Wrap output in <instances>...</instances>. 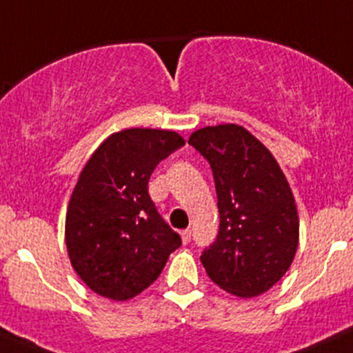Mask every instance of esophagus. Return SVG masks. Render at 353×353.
Returning a JSON list of instances; mask_svg holds the SVG:
<instances>
[{
	"label": "esophagus",
	"mask_w": 353,
	"mask_h": 353,
	"mask_svg": "<svg viewBox=\"0 0 353 353\" xmlns=\"http://www.w3.org/2000/svg\"><path fill=\"white\" fill-rule=\"evenodd\" d=\"M181 239H183V243H190V239H191L190 229H183V231H181Z\"/></svg>",
	"instance_id": "1"
}]
</instances>
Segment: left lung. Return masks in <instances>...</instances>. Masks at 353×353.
Here are the masks:
<instances>
[{"label": "left lung", "mask_w": 353, "mask_h": 353, "mask_svg": "<svg viewBox=\"0 0 353 353\" xmlns=\"http://www.w3.org/2000/svg\"><path fill=\"white\" fill-rule=\"evenodd\" d=\"M188 143L208 160L217 191L221 224L200 256L205 271L231 295H262L286 274L299 246V210L288 179L241 125H208Z\"/></svg>", "instance_id": "1"}]
</instances>
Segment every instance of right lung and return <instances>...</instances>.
Wrapping results in <instances>:
<instances>
[{"mask_svg":"<svg viewBox=\"0 0 353 353\" xmlns=\"http://www.w3.org/2000/svg\"><path fill=\"white\" fill-rule=\"evenodd\" d=\"M184 145L165 129L108 136L79 174L65 217V245L79 278L105 299L125 302L160 276L181 246L157 212L148 181L160 160Z\"/></svg>","mask_w":353,"mask_h":353,"instance_id":"right-lung-1","label":"right lung"}]
</instances>
